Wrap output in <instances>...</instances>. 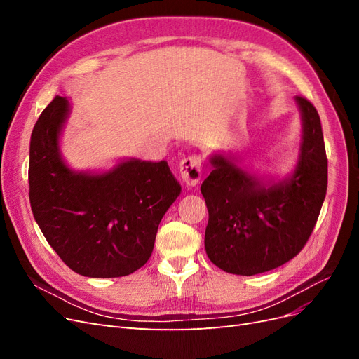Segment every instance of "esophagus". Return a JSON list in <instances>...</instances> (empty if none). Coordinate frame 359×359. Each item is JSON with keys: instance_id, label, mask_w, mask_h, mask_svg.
Instances as JSON below:
<instances>
[{"instance_id": "1", "label": "esophagus", "mask_w": 359, "mask_h": 359, "mask_svg": "<svg viewBox=\"0 0 359 359\" xmlns=\"http://www.w3.org/2000/svg\"><path fill=\"white\" fill-rule=\"evenodd\" d=\"M180 173L182 181L187 184V186L193 187L196 186L202 175V160L199 156L193 154L186 158H182L180 163Z\"/></svg>"}]
</instances>
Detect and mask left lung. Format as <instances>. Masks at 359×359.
<instances>
[{"label": "left lung", "instance_id": "obj_1", "mask_svg": "<svg viewBox=\"0 0 359 359\" xmlns=\"http://www.w3.org/2000/svg\"><path fill=\"white\" fill-rule=\"evenodd\" d=\"M295 100L302 140L289 178L264 182L222 154L210 158L214 169L201 186L210 214L205 250L226 273L255 276L289 262L318 222L327 194L328 158L316 107L304 97Z\"/></svg>", "mask_w": 359, "mask_h": 359}]
</instances>
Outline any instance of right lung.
<instances>
[{"mask_svg":"<svg viewBox=\"0 0 359 359\" xmlns=\"http://www.w3.org/2000/svg\"><path fill=\"white\" fill-rule=\"evenodd\" d=\"M69 100L57 95L29 142V203L46 241L74 273H135L153 253L158 224L180 196L168 161L124 160L104 173L74 172L60 153Z\"/></svg>","mask_w":359,"mask_h":359,"instance_id":"right-lung-1","label":"right lung"}]
</instances>
